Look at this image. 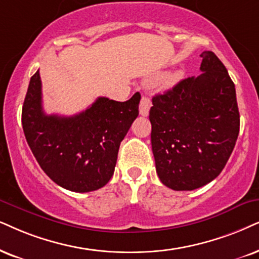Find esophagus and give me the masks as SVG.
Instances as JSON below:
<instances>
[{"instance_id": "esophagus-1", "label": "esophagus", "mask_w": 259, "mask_h": 259, "mask_svg": "<svg viewBox=\"0 0 259 259\" xmlns=\"http://www.w3.org/2000/svg\"><path fill=\"white\" fill-rule=\"evenodd\" d=\"M152 106V101L149 98L142 97V99L140 101V114L141 116H148L149 109Z\"/></svg>"}]
</instances>
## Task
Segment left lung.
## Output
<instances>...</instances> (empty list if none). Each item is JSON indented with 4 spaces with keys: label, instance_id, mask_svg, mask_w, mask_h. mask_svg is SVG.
Masks as SVG:
<instances>
[{
    "label": "left lung",
    "instance_id": "1",
    "mask_svg": "<svg viewBox=\"0 0 259 259\" xmlns=\"http://www.w3.org/2000/svg\"><path fill=\"white\" fill-rule=\"evenodd\" d=\"M201 57L203 73L156 94L149 111L156 173L163 185L177 191L214 181L239 135L233 81L214 52L203 51Z\"/></svg>",
    "mask_w": 259,
    "mask_h": 259
}]
</instances>
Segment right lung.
Returning a JSON list of instances; mask_svg holds the SVG:
<instances>
[{"mask_svg":"<svg viewBox=\"0 0 259 259\" xmlns=\"http://www.w3.org/2000/svg\"><path fill=\"white\" fill-rule=\"evenodd\" d=\"M141 94L114 101L100 97L70 117L47 114L39 70L31 77L21 122L26 141L42 171L62 188L90 192L113 176L118 149L139 116Z\"/></svg>","mask_w":259,"mask_h":259,"instance_id":"right-lung-1","label":"right lung"}]
</instances>
